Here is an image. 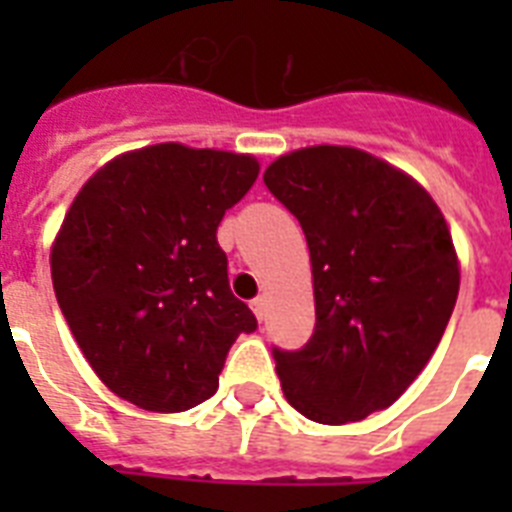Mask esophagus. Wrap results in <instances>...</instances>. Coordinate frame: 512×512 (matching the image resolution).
<instances>
[{"instance_id":"34e87169","label":"esophagus","mask_w":512,"mask_h":512,"mask_svg":"<svg viewBox=\"0 0 512 512\" xmlns=\"http://www.w3.org/2000/svg\"><path fill=\"white\" fill-rule=\"evenodd\" d=\"M252 311H255V316L260 321L265 319V311H268V305H265V297H255V300H252Z\"/></svg>"}]
</instances>
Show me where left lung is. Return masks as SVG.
Masks as SVG:
<instances>
[{"mask_svg":"<svg viewBox=\"0 0 512 512\" xmlns=\"http://www.w3.org/2000/svg\"><path fill=\"white\" fill-rule=\"evenodd\" d=\"M263 183L300 220L313 265L311 340L273 348L284 396L313 422L364 420L444 337L460 292L452 233L422 185L358 148L281 156Z\"/></svg>","mask_w":512,"mask_h":512,"instance_id":"8db88e82","label":"left lung"}]
</instances>
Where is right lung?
<instances>
[{
	"label": "right lung",
	"mask_w": 512,
	"mask_h": 512,
	"mask_svg": "<svg viewBox=\"0 0 512 512\" xmlns=\"http://www.w3.org/2000/svg\"><path fill=\"white\" fill-rule=\"evenodd\" d=\"M257 172L252 156L159 143L108 162L68 209L52 287L84 358L124 401L148 412L207 401L236 337L257 329L217 244Z\"/></svg>",
	"instance_id": "right-lung-1"
}]
</instances>
